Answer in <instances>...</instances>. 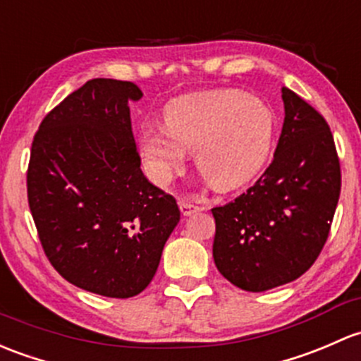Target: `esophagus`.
Returning <instances> with one entry per match:
<instances>
[{
	"label": "esophagus",
	"instance_id": "obj_1",
	"mask_svg": "<svg viewBox=\"0 0 361 361\" xmlns=\"http://www.w3.org/2000/svg\"><path fill=\"white\" fill-rule=\"evenodd\" d=\"M178 204H180V211L183 216H190V214H193V212L200 211V206H197V204H193L187 199H181Z\"/></svg>",
	"mask_w": 361,
	"mask_h": 361
}]
</instances>
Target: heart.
<instances>
[{
  "label": "heart",
  "instance_id": "heart-1",
  "mask_svg": "<svg viewBox=\"0 0 361 361\" xmlns=\"http://www.w3.org/2000/svg\"><path fill=\"white\" fill-rule=\"evenodd\" d=\"M166 130L140 136V155L155 183L183 168L187 152L204 180L228 190L249 181L270 154L273 114L264 102L237 90L195 93L164 109Z\"/></svg>",
  "mask_w": 361,
  "mask_h": 361
}]
</instances>
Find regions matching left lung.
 <instances>
[{"label":"left lung","mask_w":361,"mask_h":361,"mask_svg":"<svg viewBox=\"0 0 361 361\" xmlns=\"http://www.w3.org/2000/svg\"><path fill=\"white\" fill-rule=\"evenodd\" d=\"M282 135L271 164L233 202L212 207V257L233 286L263 292L299 279L324 249L341 193L327 121L282 88Z\"/></svg>","instance_id":"obj_1"}]
</instances>
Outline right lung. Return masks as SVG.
I'll return each mask as SVG.
<instances>
[{"mask_svg": "<svg viewBox=\"0 0 361 361\" xmlns=\"http://www.w3.org/2000/svg\"><path fill=\"white\" fill-rule=\"evenodd\" d=\"M130 81L91 79L41 121L27 200L44 254L72 286L105 298L140 294L180 221L176 199L140 169Z\"/></svg>", "mask_w": 361, "mask_h": 361, "instance_id": "1", "label": "right lung"}]
</instances>
